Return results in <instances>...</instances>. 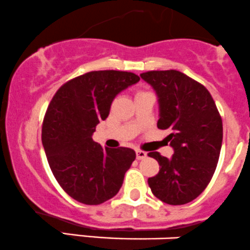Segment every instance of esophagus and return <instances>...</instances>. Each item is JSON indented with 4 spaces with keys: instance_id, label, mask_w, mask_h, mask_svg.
I'll list each match as a JSON object with an SVG mask.
<instances>
[{
    "instance_id": "1",
    "label": "esophagus",
    "mask_w": 250,
    "mask_h": 250,
    "mask_svg": "<svg viewBox=\"0 0 250 250\" xmlns=\"http://www.w3.org/2000/svg\"><path fill=\"white\" fill-rule=\"evenodd\" d=\"M136 155H137V159L138 160H142V159H145V158L147 157V153H146V152L142 151V149H137Z\"/></svg>"
}]
</instances>
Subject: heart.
I'll return each instance as SVG.
<instances>
[{"label":"heart","mask_w":250,"mask_h":250,"mask_svg":"<svg viewBox=\"0 0 250 250\" xmlns=\"http://www.w3.org/2000/svg\"><path fill=\"white\" fill-rule=\"evenodd\" d=\"M139 93H143V91H139V92H137L136 95H139Z\"/></svg>","instance_id":"b5f03b06"}]
</instances>
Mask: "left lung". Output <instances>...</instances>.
Segmentation results:
<instances>
[{
    "instance_id": "obj_1",
    "label": "left lung",
    "mask_w": 250,
    "mask_h": 250,
    "mask_svg": "<svg viewBox=\"0 0 250 250\" xmlns=\"http://www.w3.org/2000/svg\"><path fill=\"white\" fill-rule=\"evenodd\" d=\"M159 97L158 128L169 130L174 148L171 159L149 152L159 172L147 183L154 196L168 205H185L198 198L212 180L222 145V119L212 95L201 83L177 70L140 75Z\"/></svg>"
}]
</instances>
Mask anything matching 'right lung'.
Wrapping results in <instances>:
<instances>
[{
	"label": "right lung",
	"instance_id": "1",
	"mask_svg": "<svg viewBox=\"0 0 250 250\" xmlns=\"http://www.w3.org/2000/svg\"><path fill=\"white\" fill-rule=\"evenodd\" d=\"M139 79L127 71H91L67 81L52 97L43 119L42 143L52 174L76 201L101 205L119 192L136 152L103 148L92 133L107 118L114 97Z\"/></svg>",
	"mask_w": 250,
	"mask_h": 250
}]
</instances>
